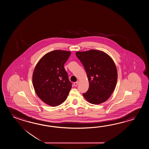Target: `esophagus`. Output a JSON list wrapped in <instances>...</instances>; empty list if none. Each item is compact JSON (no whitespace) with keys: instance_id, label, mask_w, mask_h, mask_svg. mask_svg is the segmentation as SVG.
<instances>
[{"instance_id":"esophagus-1","label":"esophagus","mask_w":149,"mask_h":149,"mask_svg":"<svg viewBox=\"0 0 149 149\" xmlns=\"http://www.w3.org/2000/svg\"><path fill=\"white\" fill-rule=\"evenodd\" d=\"M78 83H79V82H78V81H76V82H74L73 85H74V86H77V85H78Z\"/></svg>"}]
</instances>
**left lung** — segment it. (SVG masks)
Listing matches in <instances>:
<instances>
[{
    "mask_svg": "<svg viewBox=\"0 0 149 149\" xmlns=\"http://www.w3.org/2000/svg\"><path fill=\"white\" fill-rule=\"evenodd\" d=\"M76 54L88 79V90L83 94L84 97L94 104L107 101L117 81V70L112 58L104 52L95 49L77 52Z\"/></svg>",
    "mask_w": 149,
    "mask_h": 149,
    "instance_id": "1",
    "label": "left lung"
}]
</instances>
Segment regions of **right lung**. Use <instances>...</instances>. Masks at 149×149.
Returning a JSON list of instances; mask_svg holds the SVG:
<instances>
[{
    "mask_svg": "<svg viewBox=\"0 0 149 149\" xmlns=\"http://www.w3.org/2000/svg\"><path fill=\"white\" fill-rule=\"evenodd\" d=\"M69 51L55 50L39 61L32 75V83L38 97L47 104L56 107L65 101L72 87L64 64Z\"/></svg>",
    "mask_w": 149,
    "mask_h": 149,
    "instance_id": "right-lung-1",
    "label": "right lung"
}]
</instances>
